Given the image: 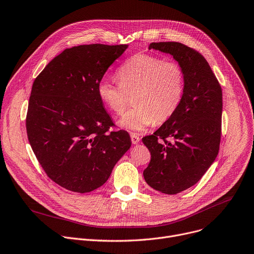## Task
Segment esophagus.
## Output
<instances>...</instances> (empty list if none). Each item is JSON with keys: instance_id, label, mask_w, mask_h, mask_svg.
Listing matches in <instances>:
<instances>
[{"instance_id": "34e87169", "label": "esophagus", "mask_w": 254, "mask_h": 254, "mask_svg": "<svg viewBox=\"0 0 254 254\" xmlns=\"http://www.w3.org/2000/svg\"><path fill=\"white\" fill-rule=\"evenodd\" d=\"M130 140H131V143L133 144V145H135V144H137L140 142V136L137 135L135 132H130Z\"/></svg>"}]
</instances>
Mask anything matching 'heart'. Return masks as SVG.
I'll return each mask as SVG.
<instances>
[{"mask_svg":"<svg viewBox=\"0 0 254 254\" xmlns=\"http://www.w3.org/2000/svg\"><path fill=\"white\" fill-rule=\"evenodd\" d=\"M120 84L100 81L98 96L112 113L121 115L127 104V95L134 93L135 105L120 121L130 130H143L152 124L168 121L178 108L184 90V74L181 66L149 54H136L119 68Z\"/></svg>","mask_w":254,"mask_h":254,"instance_id":"obj_1","label":"heart"}]
</instances>
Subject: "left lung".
I'll list each match as a JSON object with an SVG mask.
<instances>
[{
	"label": "left lung",
	"mask_w": 254,
	"mask_h": 254,
	"mask_svg": "<svg viewBox=\"0 0 254 254\" xmlns=\"http://www.w3.org/2000/svg\"><path fill=\"white\" fill-rule=\"evenodd\" d=\"M169 54L184 74L181 102L153 134L143 137L151 153L144 170L149 186L166 194L190 189L202 177L219 153L222 88L206 60L180 42H152L149 50Z\"/></svg>",
	"instance_id": "obj_1"
}]
</instances>
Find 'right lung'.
Wrapping results in <instances>:
<instances>
[{
	"label": "right lung",
	"mask_w": 254,
	"mask_h": 254,
	"mask_svg": "<svg viewBox=\"0 0 254 254\" xmlns=\"http://www.w3.org/2000/svg\"><path fill=\"white\" fill-rule=\"evenodd\" d=\"M127 49L100 43L66 49L33 82L28 140L47 175L67 190L85 193L103 186L130 148L127 131H109L114 124L97 90Z\"/></svg>",
	"instance_id": "add662e5"
}]
</instances>
